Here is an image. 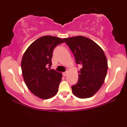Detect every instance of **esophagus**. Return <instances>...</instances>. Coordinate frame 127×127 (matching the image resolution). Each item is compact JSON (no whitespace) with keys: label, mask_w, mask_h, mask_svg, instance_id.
Returning <instances> with one entry per match:
<instances>
[{"label":"esophagus","mask_w":127,"mask_h":127,"mask_svg":"<svg viewBox=\"0 0 127 127\" xmlns=\"http://www.w3.org/2000/svg\"><path fill=\"white\" fill-rule=\"evenodd\" d=\"M63 75L64 76H66L67 75V72H65L63 73Z\"/></svg>","instance_id":"34e87169"}]
</instances>
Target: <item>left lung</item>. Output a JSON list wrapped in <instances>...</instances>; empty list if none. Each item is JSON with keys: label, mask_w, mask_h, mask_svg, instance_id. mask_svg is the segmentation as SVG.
I'll use <instances>...</instances> for the list:
<instances>
[{"label": "left lung", "mask_w": 127, "mask_h": 127, "mask_svg": "<svg viewBox=\"0 0 127 127\" xmlns=\"http://www.w3.org/2000/svg\"><path fill=\"white\" fill-rule=\"evenodd\" d=\"M63 40L75 55L76 64L82 67L78 82L72 87L73 93L78 98H90L98 91L105 80L108 65L104 51L95 42L85 36Z\"/></svg>", "instance_id": "8db88e82"}]
</instances>
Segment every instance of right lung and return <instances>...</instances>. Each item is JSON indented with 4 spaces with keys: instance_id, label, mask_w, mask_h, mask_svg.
I'll use <instances>...</instances> for the list:
<instances>
[{
    "instance_id": "1",
    "label": "right lung",
    "mask_w": 127,
    "mask_h": 127,
    "mask_svg": "<svg viewBox=\"0 0 127 127\" xmlns=\"http://www.w3.org/2000/svg\"><path fill=\"white\" fill-rule=\"evenodd\" d=\"M63 42L55 36H42L24 53L21 63L23 79L29 90L39 98L49 99L57 93L63 75L50 67L54 49Z\"/></svg>"
}]
</instances>
